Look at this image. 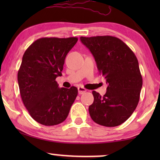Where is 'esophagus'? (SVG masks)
I'll return each instance as SVG.
<instances>
[{
    "label": "esophagus",
    "mask_w": 160,
    "mask_h": 160,
    "mask_svg": "<svg viewBox=\"0 0 160 160\" xmlns=\"http://www.w3.org/2000/svg\"><path fill=\"white\" fill-rule=\"evenodd\" d=\"M87 89L84 88V87H78V92L79 95H82V94H84V92H86Z\"/></svg>",
    "instance_id": "1"
}]
</instances>
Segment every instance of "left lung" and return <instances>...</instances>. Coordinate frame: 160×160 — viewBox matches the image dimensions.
I'll use <instances>...</instances> for the list:
<instances>
[{
	"mask_svg": "<svg viewBox=\"0 0 160 160\" xmlns=\"http://www.w3.org/2000/svg\"><path fill=\"white\" fill-rule=\"evenodd\" d=\"M80 40L92 54L108 84L103 96L92 92L89 115L102 126H119L132 114L139 102L143 80L136 56L117 37L82 36Z\"/></svg>",
	"mask_w": 160,
	"mask_h": 160,
	"instance_id": "8db88e82",
	"label": "left lung"
}]
</instances>
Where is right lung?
Returning a JSON list of instances; mask_svg holds the SVG:
<instances>
[{
	"label": "right lung",
	"instance_id": "add662e5",
	"mask_svg": "<svg viewBox=\"0 0 160 160\" xmlns=\"http://www.w3.org/2000/svg\"><path fill=\"white\" fill-rule=\"evenodd\" d=\"M78 38H41L26 50L17 74L22 100L38 123L53 126L64 122L78 95V89L60 88L65 57Z\"/></svg>",
	"mask_w": 160,
	"mask_h": 160
}]
</instances>
